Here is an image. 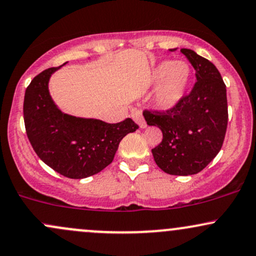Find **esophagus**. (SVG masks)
Wrapping results in <instances>:
<instances>
[{
	"label": "esophagus",
	"instance_id": "esophagus-1",
	"mask_svg": "<svg viewBox=\"0 0 256 256\" xmlns=\"http://www.w3.org/2000/svg\"><path fill=\"white\" fill-rule=\"evenodd\" d=\"M131 116H132V119H134V122H136L137 124L140 126V128H146V122L144 118H143L142 112H140V110H134L131 113Z\"/></svg>",
	"mask_w": 256,
	"mask_h": 256
}]
</instances>
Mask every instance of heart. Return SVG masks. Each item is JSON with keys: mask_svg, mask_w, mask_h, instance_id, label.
<instances>
[{"mask_svg": "<svg viewBox=\"0 0 256 256\" xmlns=\"http://www.w3.org/2000/svg\"><path fill=\"white\" fill-rule=\"evenodd\" d=\"M152 82L161 83L156 94V104L170 110L183 98L190 79V68L183 61H164L152 70Z\"/></svg>", "mask_w": 256, "mask_h": 256, "instance_id": "heart-1", "label": "heart"}]
</instances>
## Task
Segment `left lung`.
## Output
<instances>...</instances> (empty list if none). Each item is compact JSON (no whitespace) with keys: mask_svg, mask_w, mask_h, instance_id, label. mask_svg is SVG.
I'll use <instances>...</instances> for the list:
<instances>
[{"mask_svg":"<svg viewBox=\"0 0 256 256\" xmlns=\"http://www.w3.org/2000/svg\"><path fill=\"white\" fill-rule=\"evenodd\" d=\"M171 49V52H176ZM195 68L196 82L170 110H144L146 124L162 131V140L152 149L156 165L173 176L201 172L216 156L228 128L226 85L216 67L192 49H180Z\"/></svg>","mask_w":256,"mask_h":256,"instance_id":"obj_1","label":"left lung"}]
</instances>
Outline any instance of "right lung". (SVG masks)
I'll list each match as a JSON object with an SVG mask.
<instances>
[{
	"mask_svg": "<svg viewBox=\"0 0 256 256\" xmlns=\"http://www.w3.org/2000/svg\"><path fill=\"white\" fill-rule=\"evenodd\" d=\"M58 67L44 70L26 88L25 130L38 158L67 178L96 174L113 161L120 140L138 125L131 118L110 124L61 113L48 91V82Z\"/></svg>",
	"mask_w": 256,
	"mask_h": 256,
	"instance_id": "1",
	"label": "right lung"
}]
</instances>
